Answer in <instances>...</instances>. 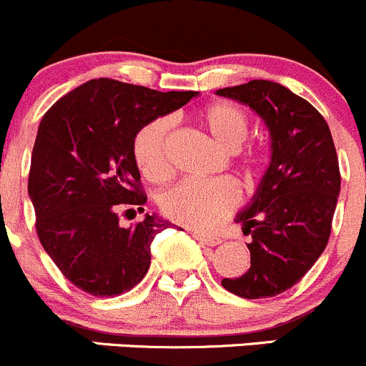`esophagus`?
Returning <instances> with one entry per match:
<instances>
[{"label":"esophagus","instance_id":"esophagus-1","mask_svg":"<svg viewBox=\"0 0 366 366\" xmlns=\"http://www.w3.org/2000/svg\"><path fill=\"white\" fill-rule=\"evenodd\" d=\"M191 235H193L197 241H200L202 244H207V246H217V244H221V241H223L219 235L204 234V232H191Z\"/></svg>","mask_w":366,"mask_h":366}]
</instances>
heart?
<instances>
[{
    "label": "heart",
    "instance_id": "obj_1",
    "mask_svg": "<svg viewBox=\"0 0 366 366\" xmlns=\"http://www.w3.org/2000/svg\"><path fill=\"white\" fill-rule=\"evenodd\" d=\"M198 122L210 138L230 150V162L244 180L258 177L267 162V147L260 142H244L249 129L246 112L230 102H212L198 112ZM172 120L168 117L154 118L143 125L132 142V156L139 172L149 180L159 182L172 172L168 157ZM241 204V191L230 179L198 182L182 180L168 187L159 197L161 212L168 219L198 230H209L227 219Z\"/></svg>",
    "mask_w": 366,
    "mask_h": 366
}]
</instances>
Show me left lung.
<instances>
[{
    "mask_svg": "<svg viewBox=\"0 0 366 366\" xmlns=\"http://www.w3.org/2000/svg\"><path fill=\"white\" fill-rule=\"evenodd\" d=\"M217 95L260 114L272 150L252 204L235 219L253 239L249 267L221 285L246 299L274 297L301 282L326 249L340 194L337 149L322 114L282 84L253 79Z\"/></svg>",
    "mask_w": 366,
    "mask_h": 366,
    "instance_id": "left-lung-1",
    "label": "left lung"
}]
</instances>
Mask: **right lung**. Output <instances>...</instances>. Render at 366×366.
I'll use <instances>...</instances> for the list:
<instances>
[{
  "label": "right lung",
  "instance_id": "right-lung-1",
  "mask_svg": "<svg viewBox=\"0 0 366 366\" xmlns=\"http://www.w3.org/2000/svg\"><path fill=\"white\" fill-rule=\"evenodd\" d=\"M197 92H157L99 77L54 102L40 122L28 193L40 244L83 292L113 297L138 285L150 246L168 221L147 214L124 228L120 214L143 212L147 194L132 156L139 129Z\"/></svg>",
  "mask_w": 366,
  "mask_h": 366
}]
</instances>
